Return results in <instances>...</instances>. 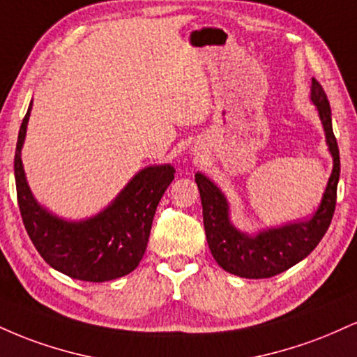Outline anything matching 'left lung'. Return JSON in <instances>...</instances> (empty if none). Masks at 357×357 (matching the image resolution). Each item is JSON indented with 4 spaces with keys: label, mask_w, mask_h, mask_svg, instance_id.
<instances>
[{
    "label": "left lung",
    "mask_w": 357,
    "mask_h": 357,
    "mask_svg": "<svg viewBox=\"0 0 357 357\" xmlns=\"http://www.w3.org/2000/svg\"><path fill=\"white\" fill-rule=\"evenodd\" d=\"M310 99L321 117L326 142L333 154L334 167L322 202L312 218L268 228L258 235H247L236 230L230 221V208L223 192L202 173L195 174L203 204V223L211 255L227 272L245 278H268L285 272L298 264L317 247L333 220L337 198V183L341 173L339 147L333 130L331 105L326 92L312 79Z\"/></svg>",
    "instance_id": "8db88e82"
}]
</instances>
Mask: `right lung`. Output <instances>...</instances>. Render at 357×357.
Here are the masks:
<instances>
[{
  "mask_svg": "<svg viewBox=\"0 0 357 357\" xmlns=\"http://www.w3.org/2000/svg\"><path fill=\"white\" fill-rule=\"evenodd\" d=\"M30 110L31 104L18 132L15 181L23 225L35 248L50 267L77 280L107 282L130 273L144 257L155 208L174 179V167H144L92 218H59L36 203L24 176L22 147Z\"/></svg>",
  "mask_w": 357,
  "mask_h": 357,
  "instance_id": "1",
  "label": "right lung"
}]
</instances>
